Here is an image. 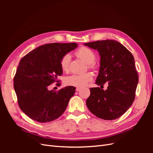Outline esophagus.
Returning a JSON list of instances; mask_svg holds the SVG:
<instances>
[{
    "mask_svg": "<svg viewBox=\"0 0 153 153\" xmlns=\"http://www.w3.org/2000/svg\"><path fill=\"white\" fill-rule=\"evenodd\" d=\"M81 90V88L80 87H76V91H80Z\"/></svg>",
    "mask_w": 153,
    "mask_h": 153,
    "instance_id": "34e87169",
    "label": "esophagus"
}]
</instances>
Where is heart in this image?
<instances>
[{
    "mask_svg": "<svg viewBox=\"0 0 153 153\" xmlns=\"http://www.w3.org/2000/svg\"><path fill=\"white\" fill-rule=\"evenodd\" d=\"M76 55L78 57L82 59L86 64H89L90 67H92V63L94 61L96 55L93 51L87 47H81L76 52ZM71 56L69 54H66L62 57L61 60V67L63 71H67L69 68ZM92 75L90 73L84 74H73L67 76L64 83L69 86H73L77 87H82L85 86L88 82L92 80Z\"/></svg>",
    "mask_w": 153,
    "mask_h": 153,
    "instance_id": "heart-1",
    "label": "heart"
}]
</instances>
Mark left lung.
<instances>
[{
	"mask_svg": "<svg viewBox=\"0 0 153 153\" xmlns=\"http://www.w3.org/2000/svg\"><path fill=\"white\" fill-rule=\"evenodd\" d=\"M84 45L97 50L100 54V66L96 84L101 87L106 82L108 84L105 91L100 87L91 88L87 106L100 119H117L126 112L135 100L138 76L133 55L114 40L93 41Z\"/></svg>",
	"mask_w": 153,
	"mask_h": 153,
	"instance_id": "obj_1",
	"label": "left lung"
}]
</instances>
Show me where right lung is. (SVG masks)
<instances>
[{
  "mask_svg": "<svg viewBox=\"0 0 153 153\" xmlns=\"http://www.w3.org/2000/svg\"><path fill=\"white\" fill-rule=\"evenodd\" d=\"M77 43H49L35 48L23 57L14 77V89L20 109L39 123L59 118L66 110L76 88L67 86L58 92L48 86L58 82L62 69L61 60L77 47Z\"/></svg>",
  "mask_w": 153,
  "mask_h": 153,
  "instance_id": "obj_1",
  "label": "right lung"
}]
</instances>
